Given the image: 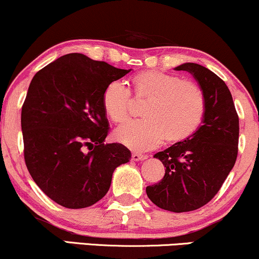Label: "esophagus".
I'll return each instance as SVG.
<instances>
[{
	"label": "esophagus",
	"instance_id": "1",
	"mask_svg": "<svg viewBox=\"0 0 259 259\" xmlns=\"http://www.w3.org/2000/svg\"><path fill=\"white\" fill-rule=\"evenodd\" d=\"M132 159L135 160V161L145 160V159H147V155H146V154H140V153H133L132 154Z\"/></svg>",
	"mask_w": 259,
	"mask_h": 259
}]
</instances>
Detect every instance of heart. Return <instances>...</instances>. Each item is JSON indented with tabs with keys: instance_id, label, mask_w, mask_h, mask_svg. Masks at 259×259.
I'll return each instance as SVG.
<instances>
[{
	"instance_id": "1",
	"label": "heart",
	"mask_w": 259,
	"mask_h": 259,
	"mask_svg": "<svg viewBox=\"0 0 259 259\" xmlns=\"http://www.w3.org/2000/svg\"><path fill=\"white\" fill-rule=\"evenodd\" d=\"M136 100H146L143 119L127 120L114 132L120 145L135 152L157 147L164 138L179 142L192 136L204 120L206 101L200 87L193 80L160 71H143L132 78ZM132 94L124 83L113 80L102 93V107L111 120L127 117Z\"/></svg>"
}]
</instances>
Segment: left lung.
<instances>
[{
	"mask_svg": "<svg viewBox=\"0 0 259 259\" xmlns=\"http://www.w3.org/2000/svg\"><path fill=\"white\" fill-rule=\"evenodd\" d=\"M205 95L202 125L186 139L154 155L166 169L160 182L147 186L153 204L172 212H188L206 205L219 193L238 157L239 116L227 84L201 65L187 62Z\"/></svg>",
	"mask_w": 259,
	"mask_h": 259,
	"instance_id": "left-lung-1",
	"label": "left lung"
}]
</instances>
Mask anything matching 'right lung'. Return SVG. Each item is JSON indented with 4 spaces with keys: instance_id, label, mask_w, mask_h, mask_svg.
I'll return each instance as SVG.
<instances>
[{
    "instance_id": "add662e5",
    "label": "right lung",
    "mask_w": 259,
    "mask_h": 259,
    "mask_svg": "<svg viewBox=\"0 0 259 259\" xmlns=\"http://www.w3.org/2000/svg\"><path fill=\"white\" fill-rule=\"evenodd\" d=\"M130 70L79 53L57 59L31 80L21 107L24 159L46 195L67 208L88 207L108 192L112 174L132 153L104 141L102 93Z\"/></svg>"
}]
</instances>
